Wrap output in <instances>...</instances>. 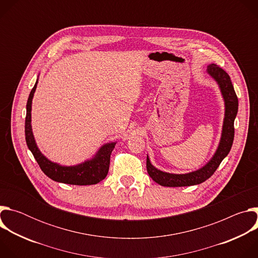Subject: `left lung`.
Here are the masks:
<instances>
[{
	"label": "left lung",
	"instance_id": "left-lung-1",
	"mask_svg": "<svg viewBox=\"0 0 258 258\" xmlns=\"http://www.w3.org/2000/svg\"><path fill=\"white\" fill-rule=\"evenodd\" d=\"M207 72L218 84L226 105L223 133L218 148L213 157L205 166L196 171L185 174H174L161 171L151 164L148 156H147V171H148L152 179L159 183L160 186L187 187L198 185V183H201L208 179L214 173L220 162L224 160V158L231 151L235 136L234 121L238 112V98L231 82L230 76L223 68H220L216 64H210L207 66Z\"/></svg>",
	"mask_w": 258,
	"mask_h": 258
}]
</instances>
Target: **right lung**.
<instances>
[{
    "label": "right lung",
    "instance_id": "1",
    "mask_svg": "<svg viewBox=\"0 0 258 258\" xmlns=\"http://www.w3.org/2000/svg\"><path fill=\"white\" fill-rule=\"evenodd\" d=\"M38 85L36 81L34 87L32 88L27 104H26V117H25V141L28 149L31 151L36 162L40 165L43 172L55 181L69 183V185H96L99 181L104 179L109 170L110 155L114 149L116 143H109L101 147V149L97 152L95 157L91 160L85 161L79 165L75 166H62L54 163L47 159L39 150L35 144L32 131H31V102L33 98L34 91Z\"/></svg>",
    "mask_w": 258,
    "mask_h": 258
}]
</instances>
